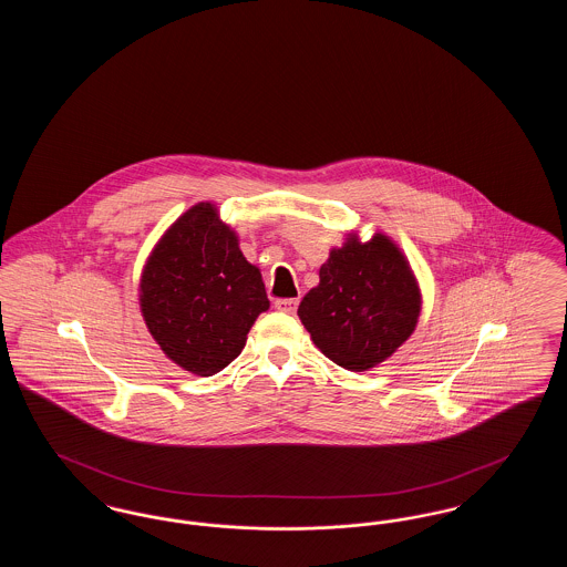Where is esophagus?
Segmentation results:
<instances>
[{
	"instance_id": "34e87169",
	"label": "esophagus",
	"mask_w": 567,
	"mask_h": 567,
	"mask_svg": "<svg viewBox=\"0 0 567 567\" xmlns=\"http://www.w3.org/2000/svg\"><path fill=\"white\" fill-rule=\"evenodd\" d=\"M274 306H276V310H280V312H287V315H296L299 301L293 299V297H285V299H276V301H274Z\"/></svg>"
}]
</instances>
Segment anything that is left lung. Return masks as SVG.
<instances>
[{
	"instance_id": "8db88e82",
	"label": "left lung",
	"mask_w": 567,
	"mask_h": 567,
	"mask_svg": "<svg viewBox=\"0 0 567 567\" xmlns=\"http://www.w3.org/2000/svg\"><path fill=\"white\" fill-rule=\"evenodd\" d=\"M321 282L297 315L315 344L340 368L363 372L402 347L421 312L416 280L386 236L349 238L321 266Z\"/></svg>"
}]
</instances>
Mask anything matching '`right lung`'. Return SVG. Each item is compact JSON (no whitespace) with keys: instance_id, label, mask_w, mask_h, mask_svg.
Masks as SVG:
<instances>
[{"instance_id":"right-lung-1","label":"right lung","mask_w":567,"mask_h":567,"mask_svg":"<svg viewBox=\"0 0 567 567\" xmlns=\"http://www.w3.org/2000/svg\"><path fill=\"white\" fill-rule=\"evenodd\" d=\"M142 315L163 352L197 377L227 368L255 319L270 308L261 274L236 234L197 204L153 250L140 285Z\"/></svg>"}]
</instances>
